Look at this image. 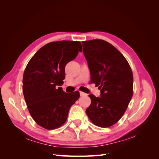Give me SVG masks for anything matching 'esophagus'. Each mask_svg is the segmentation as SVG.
Returning <instances> with one entry per match:
<instances>
[{
    "label": "esophagus",
    "instance_id": "1",
    "mask_svg": "<svg viewBox=\"0 0 159 159\" xmlns=\"http://www.w3.org/2000/svg\"><path fill=\"white\" fill-rule=\"evenodd\" d=\"M80 96H85V95H87L86 93L82 92V91H80Z\"/></svg>",
    "mask_w": 159,
    "mask_h": 159
}]
</instances>
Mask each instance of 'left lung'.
<instances>
[{
    "mask_svg": "<svg viewBox=\"0 0 159 159\" xmlns=\"http://www.w3.org/2000/svg\"><path fill=\"white\" fill-rule=\"evenodd\" d=\"M91 81L101 89L100 97L89 95L91 104L85 112L90 121L109 127L121 118L133 91V76L128 61L112 44L103 40L82 42Z\"/></svg>",
    "mask_w": 159,
    "mask_h": 159,
    "instance_id": "1",
    "label": "left lung"
}]
</instances>
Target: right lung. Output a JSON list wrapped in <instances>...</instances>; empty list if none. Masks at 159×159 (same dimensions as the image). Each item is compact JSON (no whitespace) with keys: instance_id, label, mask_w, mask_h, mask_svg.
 Masks as SVG:
<instances>
[{"instance_id":"add662e5","label":"right lung","mask_w":159,"mask_h":159,"mask_svg":"<svg viewBox=\"0 0 159 159\" xmlns=\"http://www.w3.org/2000/svg\"><path fill=\"white\" fill-rule=\"evenodd\" d=\"M81 51L78 41L50 42L38 50L28 63L23 75V94L28 109L38 125L52 130L66 121L80 92L67 93L58 86L64 83L66 65Z\"/></svg>"}]
</instances>
